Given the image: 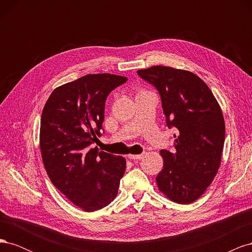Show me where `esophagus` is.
I'll return each instance as SVG.
<instances>
[{"label": "esophagus", "instance_id": "34e87169", "mask_svg": "<svg viewBox=\"0 0 252 252\" xmlns=\"http://www.w3.org/2000/svg\"><path fill=\"white\" fill-rule=\"evenodd\" d=\"M144 158V154L141 155H128V158L130 159H141Z\"/></svg>", "mask_w": 252, "mask_h": 252}]
</instances>
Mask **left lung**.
<instances>
[{
	"label": "left lung",
	"instance_id": "obj_1",
	"mask_svg": "<svg viewBox=\"0 0 252 252\" xmlns=\"http://www.w3.org/2000/svg\"><path fill=\"white\" fill-rule=\"evenodd\" d=\"M138 73L158 90L167 125L179 130L173 135L175 151H159L164 166L156 179L158 190L172 202L192 203L220 168L225 141L222 109L207 84L191 71L158 65Z\"/></svg>",
	"mask_w": 252,
	"mask_h": 252
}]
</instances>
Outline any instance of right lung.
<instances>
[{"instance_id":"1","label":"right lung","mask_w":252,"mask_h":252,"mask_svg":"<svg viewBox=\"0 0 252 252\" xmlns=\"http://www.w3.org/2000/svg\"><path fill=\"white\" fill-rule=\"evenodd\" d=\"M127 81L94 73L57 87L45 104L40 149L45 169L57 189L86 212L110 204L118 194L126 159L89 145L101 136L105 102Z\"/></svg>"}]
</instances>
